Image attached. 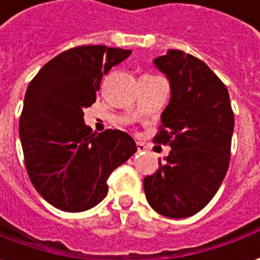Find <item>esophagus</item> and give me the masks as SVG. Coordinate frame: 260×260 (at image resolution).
Here are the masks:
<instances>
[{
  "label": "esophagus",
  "instance_id": "1",
  "mask_svg": "<svg viewBox=\"0 0 260 260\" xmlns=\"http://www.w3.org/2000/svg\"><path fill=\"white\" fill-rule=\"evenodd\" d=\"M137 151H139V153H143V151H146V146H144V143H140V141H137Z\"/></svg>",
  "mask_w": 260,
  "mask_h": 260
}]
</instances>
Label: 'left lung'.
Listing matches in <instances>:
<instances>
[{"instance_id":"1","label":"left lung","mask_w":260,"mask_h":260,"mask_svg":"<svg viewBox=\"0 0 260 260\" xmlns=\"http://www.w3.org/2000/svg\"><path fill=\"white\" fill-rule=\"evenodd\" d=\"M154 65L171 87L154 143L168 144L171 151L143 185L155 212L180 219L200 212L221 187L235 119L226 86L202 60L170 49Z\"/></svg>"}]
</instances>
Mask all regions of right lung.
<instances>
[{"label":"right lung","instance_id":"obj_1","mask_svg":"<svg viewBox=\"0 0 260 260\" xmlns=\"http://www.w3.org/2000/svg\"><path fill=\"white\" fill-rule=\"evenodd\" d=\"M132 51L85 45L59 53L32 79L19 119L26 173L42 198L82 212L107 195V178L137 150L124 132L92 133L86 107L96 102L103 75Z\"/></svg>","mask_w":260,"mask_h":260}]
</instances>
